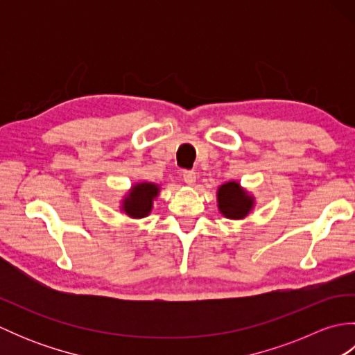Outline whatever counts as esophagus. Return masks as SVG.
Returning <instances> with one entry per match:
<instances>
[{
  "mask_svg": "<svg viewBox=\"0 0 355 355\" xmlns=\"http://www.w3.org/2000/svg\"><path fill=\"white\" fill-rule=\"evenodd\" d=\"M183 180L187 184L192 186V184H195V182H197V173H195L193 171H184L183 172Z\"/></svg>",
  "mask_w": 355,
  "mask_h": 355,
  "instance_id": "esophagus-1",
  "label": "esophagus"
}]
</instances>
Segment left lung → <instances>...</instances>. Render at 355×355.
Returning <instances> with one entry per match:
<instances>
[{"label": "left lung", "instance_id": "obj_1", "mask_svg": "<svg viewBox=\"0 0 355 355\" xmlns=\"http://www.w3.org/2000/svg\"><path fill=\"white\" fill-rule=\"evenodd\" d=\"M216 197L218 209L229 220H243L252 212L254 206V198L236 182L221 184Z\"/></svg>", "mask_w": 355, "mask_h": 355}]
</instances>
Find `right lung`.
<instances>
[{
    "label": "right lung",
    "mask_w": 355,
    "mask_h": 355,
    "mask_svg": "<svg viewBox=\"0 0 355 355\" xmlns=\"http://www.w3.org/2000/svg\"><path fill=\"white\" fill-rule=\"evenodd\" d=\"M158 192H160V186L155 183H137L132 186L130 193L126 195L122 201V210L131 218L140 220L150 214L153 210L154 198H157Z\"/></svg>",
    "instance_id": "right-lung-1"
}]
</instances>
